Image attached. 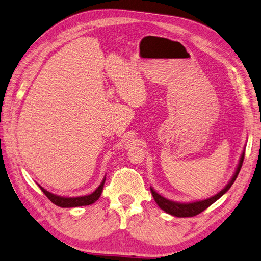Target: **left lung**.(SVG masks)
<instances>
[{"instance_id":"obj_1","label":"left lung","mask_w":261,"mask_h":261,"mask_svg":"<svg viewBox=\"0 0 261 261\" xmlns=\"http://www.w3.org/2000/svg\"><path fill=\"white\" fill-rule=\"evenodd\" d=\"M244 158H245V151L243 152V155H241V157H240V161H239V164L237 166L236 173H234V175L232 176L231 180L228 182V185L224 189H222L220 193L211 197V198H207L205 200H200V201L188 202V204H181V202H175V201H171V200L164 198L163 196H161L160 194H157L155 190L150 187L151 195H152V197H154L156 204L160 206V208L163 209L164 212H166L167 214L176 216V217H194V216L202 213L205 211V209H207L209 206L213 205L216 200L219 199L220 197L231 187L233 181L236 180V178H237L241 166H243Z\"/></svg>"}]
</instances>
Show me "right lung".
Segmentation results:
<instances>
[{"label": "right lung", "instance_id": "1", "mask_svg": "<svg viewBox=\"0 0 261 261\" xmlns=\"http://www.w3.org/2000/svg\"><path fill=\"white\" fill-rule=\"evenodd\" d=\"M104 182H105V178L103 179V181L100 182V185L96 188V190H95L94 193H92L91 195L82 196V197H61V196H56L52 193L47 192V190H45L40 185L39 186H40L42 192L45 194V196L50 201L53 202L54 205L62 207V208H69V207L87 206V205H91V204H93V202L96 201L99 198V196L101 195V192H103Z\"/></svg>", "mask_w": 261, "mask_h": 261}]
</instances>
